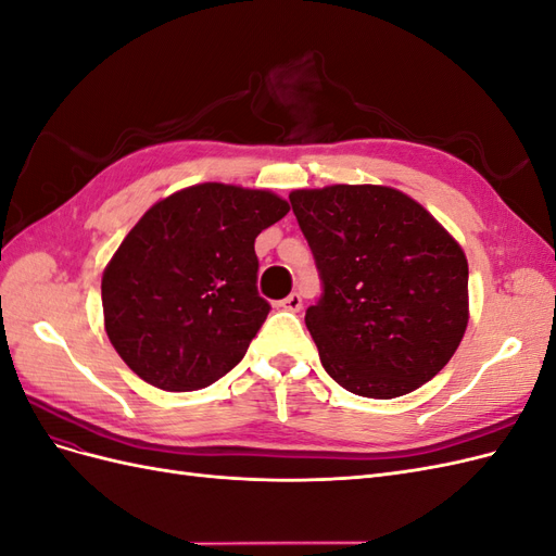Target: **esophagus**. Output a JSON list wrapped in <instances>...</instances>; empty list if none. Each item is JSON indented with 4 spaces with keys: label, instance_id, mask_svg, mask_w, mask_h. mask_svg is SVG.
Instances as JSON below:
<instances>
[{
    "label": "esophagus",
    "instance_id": "34e87169",
    "mask_svg": "<svg viewBox=\"0 0 556 556\" xmlns=\"http://www.w3.org/2000/svg\"><path fill=\"white\" fill-rule=\"evenodd\" d=\"M278 306H280V308H285V311L299 313V311H301V306H304V299H301V294H299V292H292L290 296H285Z\"/></svg>",
    "mask_w": 556,
    "mask_h": 556
}]
</instances>
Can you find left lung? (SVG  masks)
Wrapping results in <instances>:
<instances>
[{"mask_svg":"<svg viewBox=\"0 0 556 556\" xmlns=\"http://www.w3.org/2000/svg\"><path fill=\"white\" fill-rule=\"evenodd\" d=\"M323 296L306 327L348 392L396 399L452 359L468 325V262L435 217L384 185L294 190Z\"/></svg>","mask_w":556,"mask_h":556,"instance_id":"1","label":"left lung"}]
</instances>
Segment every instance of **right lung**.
<instances>
[{
    "instance_id": "1",
    "label": "right lung",
    "mask_w": 556,
    "mask_h": 556,
    "mask_svg": "<svg viewBox=\"0 0 556 556\" xmlns=\"http://www.w3.org/2000/svg\"><path fill=\"white\" fill-rule=\"evenodd\" d=\"M288 211L268 190L201 182L143 213L102 278L109 341L134 374L192 392L243 359L271 311L255 239Z\"/></svg>"
}]
</instances>
